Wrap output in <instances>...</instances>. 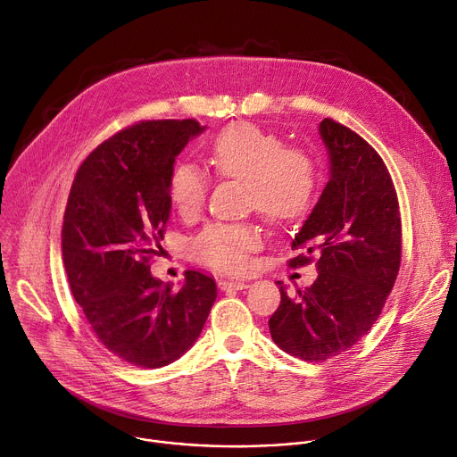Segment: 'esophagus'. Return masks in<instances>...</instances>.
Wrapping results in <instances>:
<instances>
[{
    "label": "esophagus",
    "mask_w": 457,
    "mask_h": 457,
    "mask_svg": "<svg viewBox=\"0 0 457 457\" xmlns=\"http://www.w3.org/2000/svg\"><path fill=\"white\" fill-rule=\"evenodd\" d=\"M247 286H250V284L244 282V280H226V278L219 280L220 289H245Z\"/></svg>",
    "instance_id": "1"
}]
</instances>
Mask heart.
Instances as JSON below:
<instances>
[{
    "mask_svg": "<svg viewBox=\"0 0 457 457\" xmlns=\"http://www.w3.org/2000/svg\"><path fill=\"white\" fill-rule=\"evenodd\" d=\"M207 158L219 177L247 184V202L264 220L289 224L303 219L313 204L319 171L303 149L261 128L238 123L222 129L207 145ZM210 180L195 163L171 171L170 195L182 217H195L205 202ZM261 245V233L247 224H207L193 240L196 259L220 271H242L247 255Z\"/></svg>",
    "mask_w": 457,
    "mask_h": 457,
    "instance_id": "heart-1",
    "label": "heart"
}]
</instances>
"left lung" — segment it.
I'll use <instances>...</instances> for the list:
<instances>
[{
    "label": "left lung",
    "mask_w": 457,
    "mask_h": 457,
    "mask_svg": "<svg viewBox=\"0 0 457 457\" xmlns=\"http://www.w3.org/2000/svg\"><path fill=\"white\" fill-rule=\"evenodd\" d=\"M329 158V180L292 247L317 255V278L287 295L270 334L286 353L326 361L350 350L378 320L401 264V215L383 158L366 140L331 118L319 126ZM299 255L289 266L312 262Z\"/></svg>",
    "instance_id": "obj_1"
}]
</instances>
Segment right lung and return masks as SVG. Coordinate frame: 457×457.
Instances as JSON below:
<instances>
[{
	"mask_svg": "<svg viewBox=\"0 0 457 457\" xmlns=\"http://www.w3.org/2000/svg\"><path fill=\"white\" fill-rule=\"evenodd\" d=\"M204 129L196 120L140 121L100 144L71 186L62 228L71 292L98 341L133 366L182 357L217 299L212 277L187 270L173 289L149 266L171 213L175 158Z\"/></svg>",
	"mask_w": 457,
	"mask_h": 457,
	"instance_id": "obj_1",
	"label": "right lung"
}]
</instances>
